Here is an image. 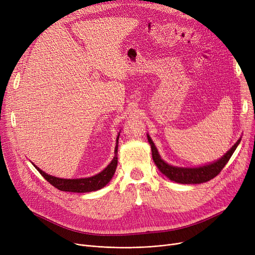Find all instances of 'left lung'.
Listing matches in <instances>:
<instances>
[{"mask_svg":"<svg viewBox=\"0 0 255 255\" xmlns=\"http://www.w3.org/2000/svg\"><path fill=\"white\" fill-rule=\"evenodd\" d=\"M146 136H148V140L151 144L152 157L156 166L170 181L177 182L180 184H200L215 178L217 175H219V172L222 170L225 164L229 162V160L231 159L232 155L234 154L238 144L241 141V139H239L233 145V148L231 150L227 151V153H225L215 162L198 167H178L167 164L163 159H161L157 151V148L155 146V143L153 142L149 134Z\"/></svg>","mask_w":255,"mask_h":255,"instance_id":"8db88e82","label":"left lung"}]
</instances>
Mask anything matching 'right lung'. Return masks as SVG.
Here are the masks:
<instances>
[{"instance_id": "right-lung-1", "label": "right lung", "mask_w": 255, "mask_h": 255, "mask_svg": "<svg viewBox=\"0 0 255 255\" xmlns=\"http://www.w3.org/2000/svg\"><path fill=\"white\" fill-rule=\"evenodd\" d=\"M120 135V134H119ZM119 135L117 137V143L115 148V157L112 160V162L107 165L101 172L97 173V175L90 177V178H83V179H61L57 177H52L50 175H47L46 172L37 167L35 164H33L36 169L41 173V176L50 183L53 187H56L57 189L61 191H68V192H77V193H84V192H91L96 191L104 186L109 184V182L112 180L113 176L115 175V171L118 164V143H119Z\"/></svg>"}]
</instances>
